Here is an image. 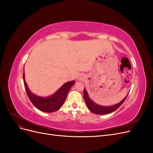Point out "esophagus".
Instances as JSON below:
<instances>
[{
    "mask_svg": "<svg viewBox=\"0 0 153 153\" xmlns=\"http://www.w3.org/2000/svg\"><path fill=\"white\" fill-rule=\"evenodd\" d=\"M83 78H84V77H83V76H82V75H80V76H79V78H78V80H83Z\"/></svg>",
    "mask_w": 153,
    "mask_h": 153,
    "instance_id": "34e87169",
    "label": "esophagus"
}]
</instances>
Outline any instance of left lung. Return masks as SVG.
<instances>
[{"label":"left lung","mask_w":153,"mask_h":153,"mask_svg":"<svg viewBox=\"0 0 153 153\" xmlns=\"http://www.w3.org/2000/svg\"><path fill=\"white\" fill-rule=\"evenodd\" d=\"M128 95H126V96L117 104H115L112 106H102L96 103L89 98V96L88 94L87 91L85 90V88H84V98L88 109H89L91 112L98 115H105L114 112L115 110H116L119 106L123 103L124 100L127 98Z\"/></svg>","instance_id":"8db88e82"}]
</instances>
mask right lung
Segmentation results:
<instances>
[{
	"label": "right lung",
	"mask_w": 153,
	"mask_h": 153,
	"mask_svg": "<svg viewBox=\"0 0 153 153\" xmlns=\"http://www.w3.org/2000/svg\"><path fill=\"white\" fill-rule=\"evenodd\" d=\"M24 83L30 101L38 110L45 112H53L61 108L65 101L69 91L75 84V80L69 81L64 84L52 95L47 97L39 96L34 94L29 90L25 80V73L23 75Z\"/></svg>",
	"instance_id": "add662e5"
}]
</instances>
